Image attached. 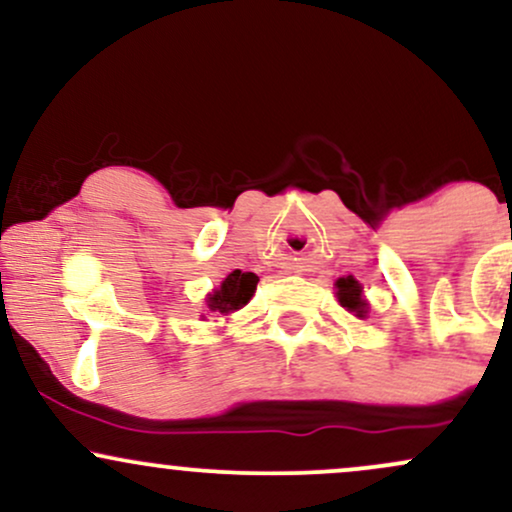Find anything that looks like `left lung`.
<instances>
[{
    "label": "left lung",
    "mask_w": 512,
    "mask_h": 512,
    "mask_svg": "<svg viewBox=\"0 0 512 512\" xmlns=\"http://www.w3.org/2000/svg\"><path fill=\"white\" fill-rule=\"evenodd\" d=\"M337 298L351 313H356L358 317L366 315V301L361 296V284H358L354 276H342L337 281Z\"/></svg>",
    "instance_id": "obj_1"
}]
</instances>
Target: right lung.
<instances>
[{"label": "right lung", "instance_id": "add662e5", "mask_svg": "<svg viewBox=\"0 0 512 512\" xmlns=\"http://www.w3.org/2000/svg\"><path fill=\"white\" fill-rule=\"evenodd\" d=\"M257 281L260 276L252 272H240V269H233L231 274L223 279V284L207 298V305L211 313L228 315L233 310L243 308L245 303L250 301L252 293L257 289Z\"/></svg>", "mask_w": 512, "mask_h": 512}]
</instances>
